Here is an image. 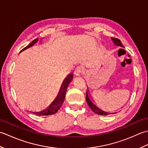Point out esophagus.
I'll return each instance as SVG.
<instances>
[{"mask_svg":"<svg viewBox=\"0 0 148 148\" xmlns=\"http://www.w3.org/2000/svg\"><path fill=\"white\" fill-rule=\"evenodd\" d=\"M82 72H83L82 70H81V69L80 68L77 67V68L76 69V71H75L74 74H75V75H76V76H81V74H82Z\"/></svg>","mask_w":148,"mask_h":148,"instance_id":"obj_1","label":"esophagus"}]
</instances>
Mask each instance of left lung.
<instances>
[{"label": "left lung", "instance_id": "8db88e82", "mask_svg": "<svg viewBox=\"0 0 148 148\" xmlns=\"http://www.w3.org/2000/svg\"><path fill=\"white\" fill-rule=\"evenodd\" d=\"M112 39L116 45L122 47V48H124L123 46V45L120 41V40L117 39V38H114V37H112ZM86 102L88 104L90 109H92L94 112L96 113V114H98L99 115H108V114H114L115 113V112L110 113V112L103 111L102 109H100L99 108H98V107H97L92 101H91V100L90 99L88 95L87 92H86Z\"/></svg>", "mask_w": 148, "mask_h": 148}]
</instances>
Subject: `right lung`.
<instances>
[{
	"label": "right lung",
	"instance_id": "add662e5",
	"mask_svg": "<svg viewBox=\"0 0 148 148\" xmlns=\"http://www.w3.org/2000/svg\"><path fill=\"white\" fill-rule=\"evenodd\" d=\"M38 41V39H34L33 41L29 44V45L26 46L25 48H24L23 49L21 50V51H23V50L26 49L27 48H30V47L32 46L36 42ZM73 78L72 77V74H70L67 76L64 80V82L63 83L62 86V88L60 89V92L58 93V95L56 97V99L53 102V103L50 105L48 108L46 109L44 111H42L40 112H31L34 113V114H37L38 116H48V115H51V114H54L57 112L59 109L60 108V107L62 106L63 103L64 102L65 97V94H66V91H67V87L69 86V84L70 83L72 79Z\"/></svg>",
	"mask_w": 148,
	"mask_h": 148
}]
</instances>
